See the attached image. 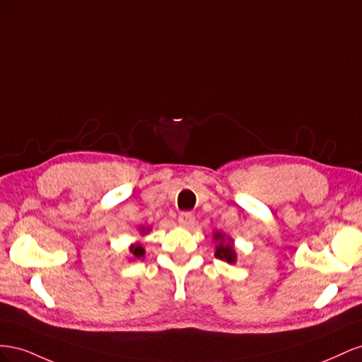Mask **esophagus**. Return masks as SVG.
Segmentation results:
<instances>
[{
  "mask_svg": "<svg viewBox=\"0 0 362 362\" xmlns=\"http://www.w3.org/2000/svg\"><path fill=\"white\" fill-rule=\"evenodd\" d=\"M177 221H179V224L183 226V227H191V226L194 224V221H195V216H194L191 212H182V214L179 215Z\"/></svg>",
  "mask_w": 362,
  "mask_h": 362,
  "instance_id": "esophagus-1",
  "label": "esophagus"
}]
</instances>
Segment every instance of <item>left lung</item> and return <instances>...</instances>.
I'll list each match as a JSON object with an SVG mask.
<instances>
[{"mask_svg":"<svg viewBox=\"0 0 362 362\" xmlns=\"http://www.w3.org/2000/svg\"><path fill=\"white\" fill-rule=\"evenodd\" d=\"M215 240L220 241V244L216 245V252H215L216 259H223V261L233 264L235 262V252H233V247H232L230 241H224L221 233H215Z\"/></svg>","mask_w":362,"mask_h":362,"instance_id":"obj_1","label":"left lung"}]
</instances>
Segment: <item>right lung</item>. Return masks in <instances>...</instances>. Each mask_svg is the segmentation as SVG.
<instances>
[{"label":"right lung","mask_w":362,"mask_h":362,"mask_svg":"<svg viewBox=\"0 0 362 362\" xmlns=\"http://www.w3.org/2000/svg\"><path fill=\"white\" fill-rule=\"evenodd\" d=\"M130 252L133 253V256H135V257H141L142 255H144V249H142V245H132L130 247Z\"/></svg>","instance_id":"obj_1"}]
</instances>
